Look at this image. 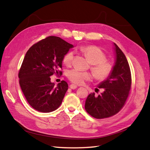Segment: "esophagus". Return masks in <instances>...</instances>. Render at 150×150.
<instances>
[{
    "mask_svg": "<svg viewBox=\"0 0 150 150\" xmlns=\"http://www.w3.org/2000/svg\"><path fill=\"white\" fill-rule=\"evenodd\" d=\"M69 87H70V88L72 89H76L77 88H78V86H76V85L74 84H71L70 85Z\"/></svg>",
    "mask_w": 150,
    "mask_h": 150,
    "instance_id": "34e87169",
    "label": "esophagus"
}]
</instances>
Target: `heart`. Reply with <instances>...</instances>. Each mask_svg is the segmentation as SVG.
<instances>
[{
	"label": "heart",
	"instance_id": "b5f03b06",
	"mask_svg": "<svg viewBox=\"0 0 150 150\" xmlns=\"http://www.w3.org/2000/svg\"><path fill=\"white\" fill-rule=\"evenodd\" d=\"M81 50L92 64L91 69L95 78L99 80H104L108 78L112 71V66L106 60V54L100 49L94 46H83ZM74 57L73 52H68L63 58V63L67 66H71L73 62ZM67 76L71 82L79 85L84 84L86 81L92 79V74L90 72L81 71L77 69L69 70L67 72Z\"/></svg>",
	"mask_w": 150,
	"mask_h": 150
}]
</instances>
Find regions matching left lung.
<instances>
[{"label":"left lung","mask_w":150,"mask_h":150,"mask_svg":"<svg viewBox=\"0 0 150 150\" xmlns=\"http://www.w3.org/2000/svg\"><path fill=\"white\" fill-rule=\"evenodd\" d=\"M116 61L108 78L98 85L103 92L98 96L95 93L89 94L85 102V110L96 119H103L117 114L128 98L131 88V75L127 59L114 43Z\"/></svg>","instance_id":"1"}]
</instances>
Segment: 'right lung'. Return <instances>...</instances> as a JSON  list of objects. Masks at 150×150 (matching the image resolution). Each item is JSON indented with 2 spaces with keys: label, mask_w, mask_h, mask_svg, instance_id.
<instances>
[{
  "label": "right lung",
  "mask_w": 150,
  "mask_h": 150,
  "mask_svg": "<svg viewBox=\"0 0 150 150\" xmlns=\"http://www.w3.org/2000/svg\"><path fill=\"white\" fill-rule=\"evenodd\" d=\"M73 45L56 36H49L32 46L19 72V84L27 101L42 112L55 111L68 89L64 81L55 86L50 76L62 75L63 58Z\"/></svg>",
  "instance_id": "right-lung-1"
}]
</instances>
